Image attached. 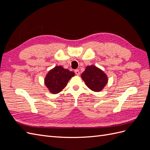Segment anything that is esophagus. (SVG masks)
Masks as SVG:
<instances>
[{
	"label": "esophagus",
	"instance_id": "34e87169",
	"mask_svg": "<svg viewBox=\"0 0 150 150\" xmlns=\"http://www.w3.org/2000/svg\"><path fill=\"white\" fill-rule=\"evenodd\" d=\"M74 72H75V73H76V74L77 76H79V74H80V72H79V69H76Z\"/></svg>",
	"mask_w": 150,
	"mask_h": 150
}]
</instances>
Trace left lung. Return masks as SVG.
<instances>
[{
  "instance_id": "1",
  "label": "left lung",
  "mask_w": 150,
  "mask_h": 150,
  "mask_svg": "<svg viewBox=\"0 0 150 150\" xmlns=\"http://www.w3.org/2000/svg\"><path fill=\"white\" fill-rule=\"evenodd\" d=\"M81 78L88 87L95 92L101 91L108 83L107 76L104 72L94 66H87Z\"/></svg>"
}]
</instances>
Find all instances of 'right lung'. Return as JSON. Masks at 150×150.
I'll return each instance as SVG.
<instances>
[{"instance_id":"1","label":"right lung","mask_w":150,"mask_h":150,"mask_svg":"<svg viewBox=\"0 0 150 150\" xmlns=\"http://www.w3.org/2000/svg\"><path fill=\"white\" fill-rule=\"evenodd\" d=\"M74 76V72L62 66H56L50 71L45 78V84L51 93L57 94L64 89L69 80Z\"/></svg>"}]
</instances>
